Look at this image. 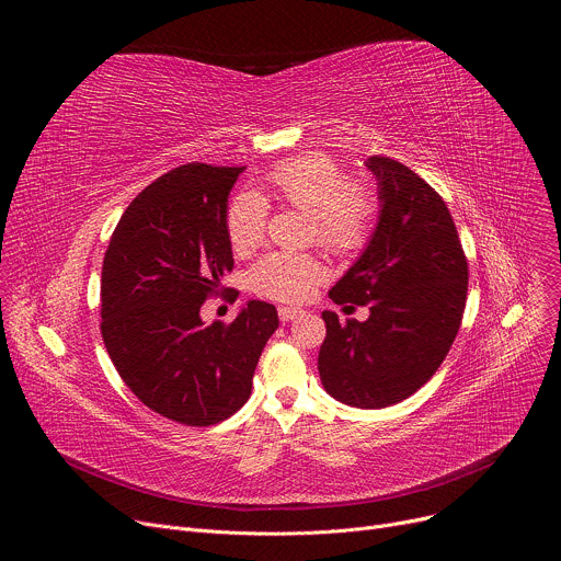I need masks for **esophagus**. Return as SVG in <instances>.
<instances>
[{
	"mask_svg": "<svg viewBox=\"0 0 561 561\" xmlns=\"http://www.w3.org/2000/svg\"><path fill=\"white\" fill-rule=\"evenodd\" d=\"M277 314H279L282 322H293V319L304 317V310H301V308H295V306H279V308H277Z\"/></svg>",
	"mask_w": 561,
	"mask_h": 561,
	"instance_id": "obj_1",
	"label": "esophagus"
}]
</instances>
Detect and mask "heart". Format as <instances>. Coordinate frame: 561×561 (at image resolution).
<instances>
[{"instance_id":"1","label":"heart","mask_w":561,"mask_h":561,"mask_svg":"<svg viewBox=\"0 0 561 561\" xmlns=\"http://www.w3.org/2000/svg\"><path fill=\"white\" fill-rule=\"evenodd\" d=\"M275 197L312 219L310 237L335 255H355L370 239L377 197L364 182L348 180L333 157L310 152L288 159L268 173ZM268 210L253 193L237 195L226 208V234L234 253L257 249L266 237ZM327 268L312 253H268L251 268L255 293L301 301L324 279Z\"/></svg>"}]
</instances>
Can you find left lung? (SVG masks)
Here are the masks:
<instances>
[{
  "mask_svg": "<svg viewBox=\"0 0 561 561\" xmlns=\"http://www.w3.org/2000/svg\"><path fill=\"white\" fill-rule=\"evenodd\" d=\"M379 219L329 297L368 306L366 322L322 312L319 377L337 402L386 409L422 388L448 355L466 306L468 262L439 193L402 162L373 154Z\"/></svg>",
  "mask_w": 561,
  "mask_h": 561,
  "instance_id": "1",
  "label": "left lung"
}]
</instances>
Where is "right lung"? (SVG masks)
<instances>
[{"mask_svg": "<svg viewBox=\"0 0 561 561\" xmlns=\"http://www.w3.org/2000/svg\"><path fill=\"white\" fill-rule=\"evenodd\" d=\"M242 171L199 162L169 171L130 202L104 255V346L139 402L184 426L219 424L247 404L279 327L275 306L257 299L230 324L206 327L199 314L228 290L226 208Z\"/></svg>", "mask_w": 561, "mask_h": 561, "instance_id": "obj_1", "label": "right lung"}]
</instances>
